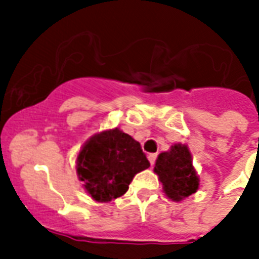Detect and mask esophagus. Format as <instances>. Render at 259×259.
<instances>
[{"instance_id": "obj_1", "label": "esophagus", "mask_w": 259, "mask_h": 259, "mask_svg": "<svg viewBox=\"0 0 259 259\" xmlns=\"http://www.w3.org/2000/svg\"><path fill=\"white\" fill-rule=\"evenodd\" d=\"M156 158H157V154L156 153H150L148 156V160H149L150 165H154V162H156Z\"/></svg>"}]
</instances>
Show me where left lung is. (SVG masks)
<instances>
[{"mask_svg": "<svg viewBox=\"0 0 259 259\" xmlns=\"http://www.w3.org/2000/svg\"><path fill=\"white\" fill-rule=\"evenodd\" d=\"M154 172L170 200L180 201L199 189V176L192 165L188 146L175 144L168 152L158 154Z\"/></svg>", "mask_w": 259, "mask_h": 259, "instance_id": "1", "label": "left lung"}]
</instances>
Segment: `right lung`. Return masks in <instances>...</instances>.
<instances>
[{
	"mask_svg": "<svg viewBox=\"0 0 259 259\" xmlns=\"http://www.w3.org/2000/svg\"><path fill=\"white\" fill-rule=\"evenodd\" d=\"M140 142L115 127L90 138L76 158V173L94 200L122 196L138 172L149 168Z\"/></svg>",
	"mask_w": 259,
	"mask_h": 259,
	"instance_id": "add662e5",
	"label": "right lung"
}]
</instances>
